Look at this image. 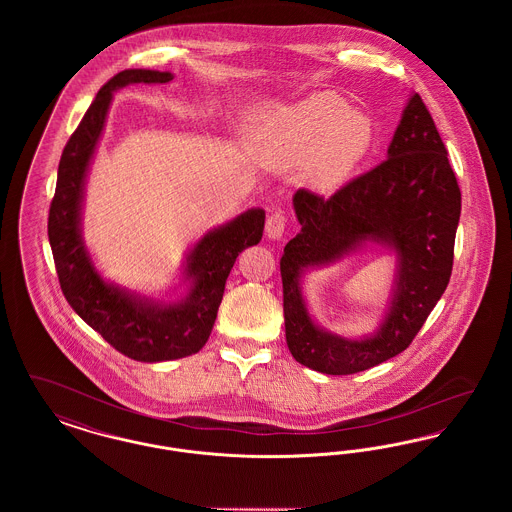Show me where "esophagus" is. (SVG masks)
Wrapping results in <instances>:
<instances>
[{"mask_svg":"<svg viewBox=\"0 0 512 512\" xmlns=\"http://www.w3.org/2000/svg\"><path fill=\"white\" fill-rule=\"evenodd\" d=\"M286 230V217L284 213H272L267 219V226H265V234L268 240H280L284 236Z\"/></svg>","mask_w":512,"mask_h":512,"instance_id":"obj_1","label":"esophagus"}]
</instances>
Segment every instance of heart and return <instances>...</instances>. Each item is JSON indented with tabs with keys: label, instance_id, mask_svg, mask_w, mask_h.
I'll return each instance as SVG.
<instances>
[{
	"label": "heart",
	"instance_id": "obj_1",
	"mask_svg": "<svg viewBox=\"0 0 512 512\" xmlns=\"http://www.w3.org/2000/svg\"><path fill=\"white\" fill-rule=\"evenodd\" d=\"M372 142V122L334 92L276 109L253 138L255 155L276 169L303 167L322 194L340 190Z\"/></svg>",
	"mask_w": 512,
	"mask_h": 512
}]
</instances>
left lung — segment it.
I'll use <instances>...</instances> for the list:
<instances>
[{
  "instance_id": "left-lung-1",
  "label": "left lung",
  "mask_w": 512,
  "mask_h": 512,
  "mask_svg": "<svg viewBox=\"0 0 512 512\" xmlns=\"http://www.w3.org/2000/svg\"><path fill=\"white\" fill-rule=\"evenodd\" d=\"M293 211L301 232L280 259L286 341L293 359L343 376L380 365L409 347L445 292L461 219V190L424 101L411 94L388 147V159L330 199L299 190ZM366 248L396 261L389 305L363 337L318 325L302 293L307 271Z\"/></svg>"
}]
</instances>
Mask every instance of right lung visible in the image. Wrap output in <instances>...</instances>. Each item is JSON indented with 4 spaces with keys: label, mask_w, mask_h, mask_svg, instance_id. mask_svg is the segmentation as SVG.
Masks as SVG:
<instances>
[{
    "label": "right lung",
    "mask_w": 512,
    "mask_h": 512,
    "mask_svg": "<svg viewBox=\"0 0 512 512\" xmlns=\"http://www.w3.org/2000/svg\"><path fill=\"white\" fill-rule=\"evenodd\" d=\"M169 71L126 69L94 99L63 149L51 201L48 236L59 284L74 313L122 355L142 363L174 361L197 353L211 336L226 278L236 257L257 245L265 211L247 209L209 228L188 249L180 267V290L165 297L128 290L105 278L84 242L82 211L88 172L105 130L113 94L130 84H167Z\"/></svg>",
    "instance_id": "right-lung-1"
}]
</instances>
